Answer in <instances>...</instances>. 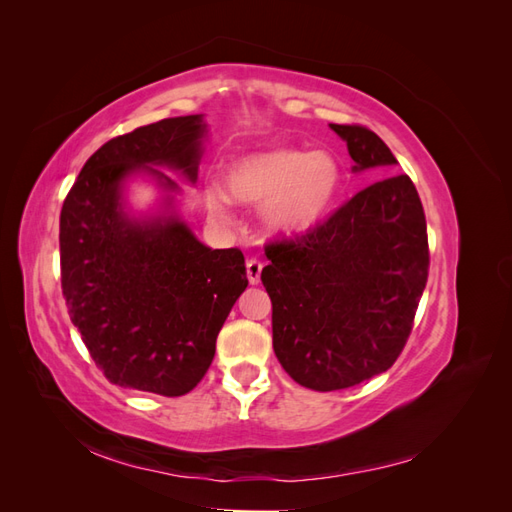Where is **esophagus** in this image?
I'll list each match as a JSON object with an SVG mask.
<instances>
[{"label":"esophagus","instance_id":"34e87169","mask_svg":"<svg viewBox=\"0 0 512 512\" xmlns=\"http://www.w3.org/2000/svg\"><path fill=\"white\" fill-rule=\"evenodd\" d=\"M245 271H247V282L256 286L260 282V273H262V262L256 258H250L245 262Z\"/></svg>","mask_w":512,"mask_h":512}]
</instances>
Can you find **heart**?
<instances>
[{
	"mask_svg": "<svg viewBox=\"0 0 512 512\" xmlns=\"http://www.w3.org/2000/svg\"><path fill=\"white\" fill-rule=\"evenodd\" d=\"M342 183V168L329 151L269 149L247 153L228 170V190L218 183L205 188V205L228 222L232 198L262 205V222L273 235H301L331 209Z\"/></svg>",
	"mask_w": 512,
	"mask_h": 512,
	"instance_id": "obj_1",
	"label": "heart"
}]
</instances>
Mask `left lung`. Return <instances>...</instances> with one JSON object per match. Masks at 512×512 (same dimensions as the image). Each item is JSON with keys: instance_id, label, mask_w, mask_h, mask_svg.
<instances>
[{"instance_id": "8db88e82", "label": "left lung", "mask_w": 512, "mask_h": 512, "mask_svg": "<svg viewBox=\"0 0 512 512\" xmlns=\"http://www.w3.org/2000/svg\"><path fill=\"white\" fill-rule=\"evenodd\" d=\"M329 128L346 141L352 173L397 160L363 126ZM262 286L273 303V350L286 374L339 391L389 369L404 350L429 269L427 224L408 175L354 194L297 241L267 245Z\"/></svg>"}]
</instances>
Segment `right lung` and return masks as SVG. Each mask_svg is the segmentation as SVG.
I'll return each instance as SVG.
<instances>
[{
  "label": "right lung",
  "instance_id": "obj_1",
  "mask_svg": "<svg viewBox=\"0 0 512 512\" xmlns=\"http://www.w3.org/2000/svg\"><path fill=\"white\" fill-rule=\"evenodd\" d=\"M207 123L170 117L104 143L68 192L59 218L61 290L91 359L113 384L179 397L203 380L215 339L247 288L241 250H211L175 209L196 183ZM147 174L165 192L161 211L134 216L122 192Z\"/></svg>",
  "mask_w": 512,
  "mask_h": 512
}]
</instances>
